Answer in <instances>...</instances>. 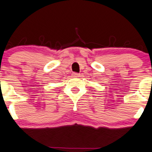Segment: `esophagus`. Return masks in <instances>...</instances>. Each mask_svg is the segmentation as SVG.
<instances>
[{
	"mask_svg": "<svg viewBox=\"0 0 152 152\" xmlns=\"http://www.w3.org/2000/svg\"><path fill=\"white\" fill-rule=\"evenodd\" d=\"M72 76L74 77H80V75L78 74V73H76V72H73Z\"/></svg>",
	"mask_w": 152,
	"mask_h": 152,
	"instance_id": "esophagus-1",
	"label": "esophagus"
}]
</instances>
